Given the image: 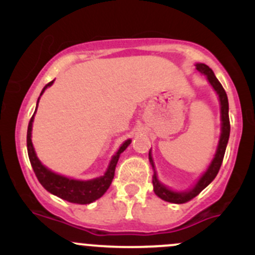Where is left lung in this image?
Instances as JSON below:
<instances>
[{
  "instance_id": "1",
  "label": "left lung",
  "mask_w": 255,
  "mask_h": 255,
  "mask_svg": "<svg viewBox=\"0 0 255 255\" xmlns=\"http://www.w3.org/2000/svg\"><path fill=\"white\" fill-rule=\"evenodd\" d=\"M196 69L200 73L205 74L207 76L208 81L212 85L213 89L216 90V92L218 94L221 102V120H222V133H221L220 143H218L217 151H216V155L213 158L212 163H211L210 168L207 169L206 173L202 175L201 179L199 180L196 185H195L194 189H191L190 191H184V192H176L171 191V190L166 189L164 185H161L159 182V180L156 179L155 173L153 176V186H154V192L160 197L164 201L171 202V204H185V202H189L190 200H192L194 197H196L205 187L215 179L216 175L220 171L221 165H222L223 156H225L226 146H227L228 138H230V132H231V125H230V116H228V99L227 94H226L225 89L222 87L221 82L218 81L217 78L215 76L213 71L208 68L205 64H196ZM149 160H150L151 166L154 168L153 159H151L150 151H149Z\"/></svg>"
}]
</instances>
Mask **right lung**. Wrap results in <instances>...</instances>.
Here are the masks:
<instances>
[{"instance_id": "add662e5", "label": "right lung", "mask_w": 255, "mask_h": 255, "mask_svg": "<svg viewBox=\"0 0 255 255\" xmlns=\"http://www.w3.org/2000/svg\"><path fill=\"white\" fill-rule=\"evenodd\" d=\"M53 82L54 80L45 85L44 89L42 90V94L44 92V90L47 89L48 86H50V85L53 84ZM38 101H39V100H38ZM33 117H34V115L30 118L27 130L28 156H29L30 164H32V168L33 170H34L35 176L39 180L40 184L43 185V187H44L45 190H48L49 192H51L53 195H55V196L60 197V199L65 200V201L73 202V204L86 205L91 204L95 200L100 199V197L107 191L110 185H111L113 176H115L116 165H117L120 154L126 150V148L130 144V140H126V142L122 144V146H121L120 150L117 151V154L113 156L111 163H110L109 169H107V171L105 173L104 176H100L94 180H89V181H80V180L68 179V177L58 175V174L53 173V171H50L49 169L45 168V166L40 163L39 159L37 158V155H35L32 139H30Z\"/></svg>"}]
</instances>
